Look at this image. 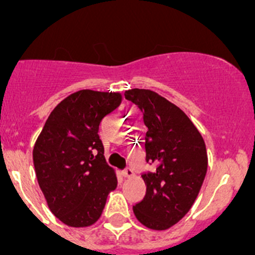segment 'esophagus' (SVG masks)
<instances>
[{"instance_id": "34e87169", "label": "esophagus", "mask_w": 255, "mask_h": 255, "mask_svg": "<svg viewBox=\"0 0 255 255\" xmlns=\"http://www.w3.org/2000/svg\"><path fill=\"white\" fill-rule=\"evenodd\" d=\"M122 175L125 177H132L134 175V173H133V170L130 168H126L125 170L122 171Z\"/></svg>"}]
</instances>
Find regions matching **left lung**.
I'll use <instances>...</instances> for the list:
<instances>
[{"instance_id":"8db88e82","label":"left lung","mask_w":255,"mask_h":255,"mask_svg":"<svg viewBox=\"0 0 255 255\" xmlns=\"http://www.w3.org/2000/svg\"><path fill=\"white\" fill-rule=\"evenodd\" d=\"M125 97L142 111L148 128L145 160L155 165L142 174L146 192L133 212L145 227L168 230L189 212L199 195L207 171L206 145L190 118L156 92L132 89Z\"/></svg>"}]
</instances>
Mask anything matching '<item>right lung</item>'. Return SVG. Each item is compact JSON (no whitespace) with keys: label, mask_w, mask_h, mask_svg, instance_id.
<instances>
[{"label":"right lung","mask_w":255,"mask_h":255,"mask_svg":"<svg viewBox=\"0 0 255 255\" xmlns=\"http://www.w3.org/2000/svg\"><path fill=\"white\" fill-rule=\"evenodd\" d=\"M117 92L81 90L49 115L33 148L40 190L50 211L70 227L96 222L117 186L99 135L102 118L121 104Z\"/></svg>","instance_id":"obj_1"}]
</instances>
